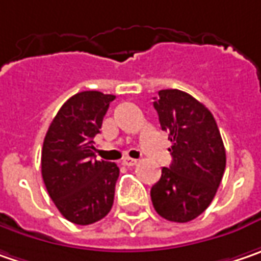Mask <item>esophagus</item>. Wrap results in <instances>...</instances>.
Here are the masks:
<instances>
[{
	"label": "esophagus",
	"instance_id": "esophagus-1",
	"mask_svg": "<svg viewBox=\"0 0 261 261\" xmlns=\"http://www.w3.org/2000/svg\"><path fill=\"white\" fill-rule=\"evenodd\" d=\"M122 164L125 165V166H134V165H137V159H133V158L125 156V158L122 159Z\"/></svg>",
	"mask_w": 261,
	"mask_h": 261
}]
</instances>
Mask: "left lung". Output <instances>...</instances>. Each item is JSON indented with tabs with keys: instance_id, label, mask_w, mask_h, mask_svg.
Instances as JSON below:
<instances>
[{
	"instance_id": "obj_1",
	"label": "left lung",
	"mask_w": 261,
	"mask_h": 261,
	"mask_svg": "<svg viewBox=\"0 0 261 261\" xmlns=\"http://www.w3.org/2000/svg\"><path fill=\"white\" fill-rule=\"evenodd\" d=\"M153 107L172 146V164L150 190L154 210L171 222H190L209 207L225 172L226 154L212 112L178 89L159 90Z\"/></svg>"
}]
</instances>
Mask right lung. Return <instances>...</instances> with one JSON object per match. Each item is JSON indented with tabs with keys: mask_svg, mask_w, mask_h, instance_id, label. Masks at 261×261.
<instances>
[{
	"mask_svg": "<svg viewBox=\"0 0 261 261\" xmlns=\"http://www.w3.org/2000/svg\"><path fill=\"white\" fill-rule=\"evenodd\" d=\"M114 95L89 90L71 96L60 108L42 147V178L54 204L67 221L90 225L114 204L119 168L96 161L93 139Z\"/></svg>",
	"mask_w": 261,
	"mask_h": 261,
	"instance_id": "obj_1",
	"label": "right lung"
}]
</instances>
